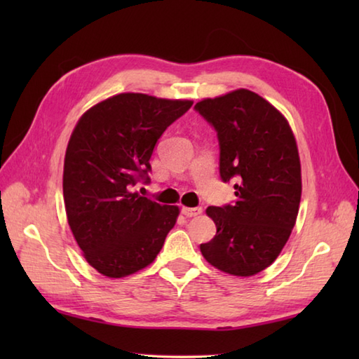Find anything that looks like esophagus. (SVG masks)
<instances>
[{"mask_svg": "<svg viewBox=\"0 0 359 359\" xmlns=\"http://www.w3.org/2000/svg\"><path fill=\"white\" fill-rule=\"evenodd\" d=\"M201 212H202V208H201V207H196V208L184 207V208H182V215L187 216V217H196V216H199Z\"/></svg>", "mask_w": 359, "mask_h": 359, "instance_id": "obj_1", "label": "esophagus"}]
</instances>
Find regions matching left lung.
<instances>
[{"label":"left lung","mask_w":359,"mask_h":359,"mask_svg":"<svg viewBox=\"0 0 359 359\" xmlns=\"http://www.w3.org/2000/svg\"><path fill=\"white\" fill-rule=\"evenodd\" d=\"M194 109L217 133L220 179L236 182L233 205L207 208L217 231L201 251L220 271L253 276L279 256L299 211L294 135L285 117L248 89L205 98Z\"/></svg>","instance_id":"obj_1"}]
</instances>
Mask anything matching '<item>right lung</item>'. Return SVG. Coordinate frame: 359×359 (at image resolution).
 Listing matches in <instances>:
<instances>
[{
  "instance_id": "1",
  "label": "right lung",
  "mask_w": 359,
  "mask_h": 359,
  "mask_svg": "<svg viewBox=\"0 0 359 359\" xmlns=\"http://www.w3.org/2000/svg\"><path fill=\"white\" fill-rule=\"evenodd\" d=\"M189 100L118 94L83 114L67 143L63 197L67 222L89 265L123 278L154 261L179 208L131 193L148 184L160 135Z\"/></svg>"
}]
</instances>
